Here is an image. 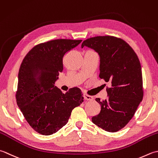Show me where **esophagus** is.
Masks as SVG:
<instances>
[{"mask_svg":"<svg viewBox=\"0 0 158 158\" xmlns=\"http://www.w3.org/2000/svg\"><path fill=\"white\" fill-rule=\"evenodd\" d=\"M84 98H85V100H87V101H92L93 99V98L92 97V96L86 95V94L84 95Z\"/></svg>","mask_w":158,"mask_h":158,"instance_id":"34e87169","label":"esophagus"}]
</instances>
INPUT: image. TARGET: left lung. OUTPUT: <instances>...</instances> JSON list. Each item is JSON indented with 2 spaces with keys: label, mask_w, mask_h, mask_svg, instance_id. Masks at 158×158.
<instances>
[{
  "label": "left lung",
  "mask_w": 158,
  "mask_h": 158,
  "mask_svg": "<svg viewBox=\"0 0 158 158\" xmlns=\"http://www.w3.org/2000/svg\"><path fill=\"white\" fill-rule=\"evenodd\" d=\"M96 51L100 57L99 78L110 84L106 88L108 99L95 100L100 112L92 122L109 132H115L126 125L143 98V76L137 54L127 42L114 36L89 38L82 44Z\"/></svg>",
  "instance_id": "8db88e82"
}]
</instances>
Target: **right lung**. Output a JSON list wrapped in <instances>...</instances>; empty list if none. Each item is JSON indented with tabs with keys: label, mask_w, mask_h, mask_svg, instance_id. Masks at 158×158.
<instances>
[{
	"label": "right lung",
	"mask_w": 158,
	"mask_h": 158,
	"mask_svg": "<svg viewBox=\"0 0 158 158\" xmlns=\"http://www.w3.org/2000/svg\"><path fill=\"white\" fill-rule=\"evenodd\" d=\"M81 41L59 39L37 44L22 60L16 102L25 119L39 134L56 133L68 122L73 109L84 101L79 88L63 93L54 86L63 69L64 55Z\"/></svg>",
	"instance_id": "1"
}]
</instances>
